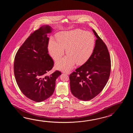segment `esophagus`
Wrapping results in <instances>:
<instances>
[{"instance_id":"1","label":"esophagus","mask_w":133,"mask_h":133,"mask_svg":"<svg viewBox=\"0 0 133 133\" xmlns=\"http://www.w3.org/2000/svg\"><path fill=\"white\" fill-rule=\"evenodd\" d=\"M64 73L66 74H68V75H69V74H70L71 72L70 71H65V72H64Z\"/></svg>"}]
</instances>
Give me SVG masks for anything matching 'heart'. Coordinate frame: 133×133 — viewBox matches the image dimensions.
I'll list each match as a JSON object with an SVG mask.
<instances>
[{
  "instance_id": "b5f03b06",
  "label": "heart",
  "mask_w": 133,
  "mask_h": 133,
  "mask_svg": "<svg viewBox=\"0 0 133 133\" xmlns=\"http://www.w3.org/2000/svg\"><path fill=\"white\" fill-rule=\"evenodd\" d=\"M95 45V38L90 32L81 29L63 32L58 35L57 41L50 40L48 49L55 60L60 59L65 49L67 55L58 61L56 66L59 69L68 71L76 63L81 65L88 60L93 54Z\"/></svg>"
}]
</instances>
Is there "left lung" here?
Wrapping results in <instances>:
<instances>
[{
  "label": "left lung",
  "mask_w": 133,
  "mask_h": 133,
  "mask_svg": "<svg viewBox=\"0 0 133 133\" xmlns=\"http://www.w3.org/2000/svg\"><path fill=\"white\" fill-rule=\"evenodd\" d=\"M93 54L84 64L69 76L71 93L78 99L89 101L98 95L107 84L111 71V59L108 48L96 32Z\"/></svg>",
  "instance_id": "obj_1"
}]
</instances>
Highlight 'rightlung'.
Here are the masks:
<instances>
[{"instance_id":"1","label":"right lung","mask_w":133,"mask_h":133,"mask_svg":"<svg viewBox=\"0 0 133 133\" xmlns=\"http://www.w3.org/2000/svg\"><path fill=\"white\" fill-rule=\"evenodd\" d=\"M52 28L45 25L31 33L20 46L15 57L14 72L20 90L29 99L40 102L54 93L56 80L61 74L56 70L46 74L54 66L48 54L49 38Z\"/></svg>"}]
</instances>
